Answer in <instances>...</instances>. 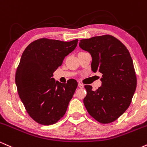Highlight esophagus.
<instances>
[{"instance_id":"1","label":"esophagus","mask_w":147,"mask_h":147,"mask_svg":"<svg viewBox=\"0 0 147 147\" xmlns=\"http://www.w3.org/2000/svg\"><path fill=\"white\" fill-rule=\"evenodd\" d=\"M78 85V87H80V88H83L84 87V84H82V83H80V82H79Z\"/></svg>"}]
</instances>
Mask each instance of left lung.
<instances>
[{"mask_svg": "<svg viewBox=\"0 0 147 147\" xmlns=\"http://www.w3.org/2000/svg\"><path fill=\"white\" fill-rule=\"evenodd\" d=\"M79 46L92 57L91 70L102 74L98 89L84 86V106L97 121L111 123L128 109L136 91L137 78L131 57L123 43L111 35L80 40Z\"/></svg>", "mask_w": 147, "mask_h": 147, "instance_id": "obj_1", "label": "left lung"}]
</instances>
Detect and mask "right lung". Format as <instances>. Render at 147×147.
<instances>
[{
  "label": "right lung",
  "instance_id": "obj_1",
  "mask_svg": "<svg viewBox=\"0 0 147 147\" xmlns=\"http://www.w3.org/2000/svg\"><path fill=\"white\" fill-rule=\"evenodd\" d=\"M78 41L40 38L30 43L22 53L16 84L26 111L40 125L55 124L66 113L78 82L70 79L63 84L52 76L65 56L75 49Z\"/></svg>",
  "mask_w": 147,
  "mask_h": 147
}]
</instances>
